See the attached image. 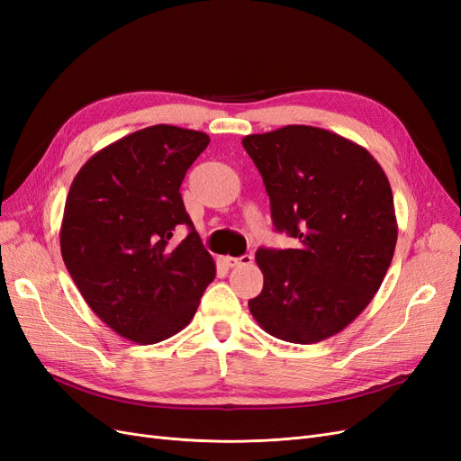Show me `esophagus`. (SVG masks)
<instances>
[{
    "mask_svg": "<svg viewBox=\"0 0 461 461\" xmlns=\"http://www.w3.org/2000/svg\"><path fill=\"white\" fill-rule=\"evenodd\" d=\"M222 261H225V265L227 267H246V265H252V261H254V258H252V254H246V256H242V258H222Z\"/></svg>",
    "mask_w": 461,
    "mask_h": 461,
    "instance_id": "34e87169",
    "label": "esophagus"
}]
</instances>
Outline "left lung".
Returning <instances> with one entry per match:
<instances>
[{
  "instance_id": "1",
  "label": "left lung",
  "mask_w": 461,
  "mask_h": 461,
  "mask_svg": "<svg viewBox=\"0 0 461 461\" xmlns=\"http://www.w3.org/2000/svg\"><path fill=\"white\" fill-rule=\"evenodd\" d=\"M242 146L269 194L273 225L298 248H259L258 325L294 344L321 342L364 312L394 256L390 183L371 153L325 129L288 124L248 134Z\"/></svg>"
}]
</instances>
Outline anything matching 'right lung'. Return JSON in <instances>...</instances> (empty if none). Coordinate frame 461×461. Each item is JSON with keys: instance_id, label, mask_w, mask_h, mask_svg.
<instances>
[{"instance_id": "add662e5", "label": "right lung", "mask_w": 461, "mask_h": 461, "mask_svg": "<svg viewBox=\"0 0 461 461\" xmlns=\"http://www.w3.org/2000/svg\"><path fill=\"white\" fill-rule=\"evenodd\" d=\"M207 144L205 132L153 124L94 153L68 188L63 261L90 310L136 344L183 330L215 278L178 192ZM183 224L191 232L175 245Z\"/></svg>"}]
</instances>
